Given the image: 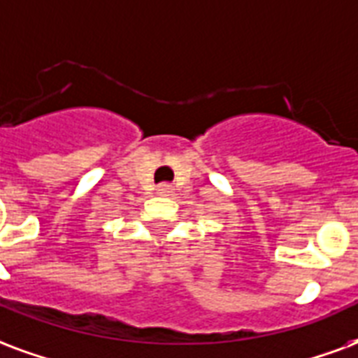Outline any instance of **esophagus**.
<instances>
[{
    "label": "esophagus",
    "instance_id": "obj_1",
    "mask_svg": "<svg viewBox=\"0 0 358 358\" xmlns=\"http://www.w3.org/2000/svg\"><path fill=\"white\" fill-rule=\"evenodd\" d=\"M157 193H161V195H166V193H171V186H169V184H161V186L157 187Z\"/></svg>",
    "mask_w": 358,
    "mask_h": 358
}]
</instances>
